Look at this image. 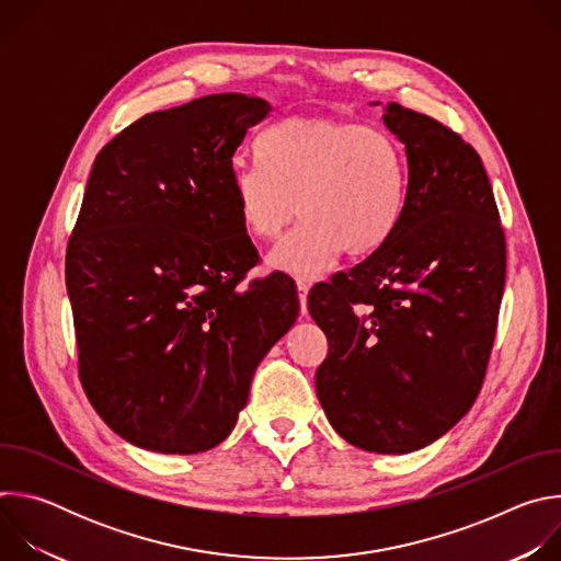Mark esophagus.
Listing matches in <instances>:
<instances>
[{
  "label": "esophagus",
  "mask_w": 561,
  "mask_h": 561,
  "mask_svg": "<svg viewBox=\"0 0 561 561\" xmlns=\"http://www.w3.org/2000/svg\"><path fill=\"white\" fill-rule=\"evenodd\" d=\"M308 290H310V284L306 279H297V293H299V304H301V314L308 312L306 308V299H308Z\"/></svg>",
  "instance_id": "esophagus-1"
}]
</instances>
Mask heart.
Wrapping results in <instances>:
<instances>
[{
  "label": "heart",
  "instance_id": "heart-1",
  "mask_svg": "<svg viewBox=\"0 0 561 561\" xmlns=\"http://www.w3.org/2000/svg\"><path fill=\"white\" fill-rule=\"evenodd\" d=\"M262 167L234 164L230 193L244 228L275 239L273 268L295 277L327 273L346 251L375 253L402 217L409 186L399 141L377 126L331 117H288L257 141Z\"/></svg>",
  "mask_w": 561,
  "mask_h": 561
}]
</instances>
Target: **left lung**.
<instances>
[{
  "mask_svg": "<svg viewBox=\"0 0 561 561\" xmlns=\"http://www.w3.org/2000/svg\"><path fill=\"white\" fill-rule=\"evenodd\" d=\"M407 146L402 217L370 257L314 284L329 337L314 375L331 426L381 455L448 433L482 388L506 282V237L477 150L437 119L383 106Z\"/></svg>",
  "mask_w": 561,
  "mask_h": 561,
  "instance_id": "1",
  "label": "left lung"
}]
</instances>
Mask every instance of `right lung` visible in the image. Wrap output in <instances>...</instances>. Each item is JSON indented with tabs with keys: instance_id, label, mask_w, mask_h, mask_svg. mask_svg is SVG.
Masks as SVG:
<instances>
[{
	"instance_id": "add662e5",
	"label": "right lung",
	"mask_w": 561,
	"mask_h": 561,
	"mask_svg": "<svg viewBox=\"0 0 561 561\" xmlns=\"http://www.w3.org/2000/svg\"><path fill=\"white\" fill-rule=\"evenodd\" d=\"M271 104L219 93L148 113L98 154L66 249L79 379L126 442L167 455L221 444L255 368L299 314L260 262L230 193L232 154Z\"/></svg>"
}]
</instances>
